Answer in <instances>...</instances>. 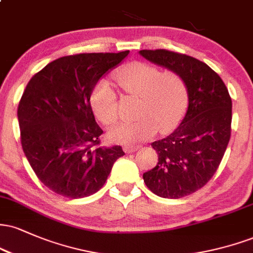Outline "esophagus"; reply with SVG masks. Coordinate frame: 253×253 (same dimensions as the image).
<instances>
[{"instance_id": "1", "label": "esophagus", "mask_w": 253, "mask_h": 253, "mask_svg": "<svg viewBox=\"0 0 253 253\" xmlns=\"http://www.w3.org/2000/svg\"><path fill=\"white\" fill-rule=\"evenodd\" d=\"M139 149H140V146H138V145H136V146H126L125 147V151L130 153V152H135V151H138Z\"/></svg>"}]
</instances>
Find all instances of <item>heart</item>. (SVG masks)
Masks as SVG:
<instances>
[{
	"mask_svg": "<svg viewBox=\"0 0 253 253\" xmlns=\"http://www.w3.org/2000/svg\"><path fill=\"white\" fill-rule=\"evenodd\" d=\"M126 94L138 97L133 121H123L109 130V138L133 146L157 132H167L181 120L187 107L188 91L184 80L173 70L161 71L145 62H130L114 75ZM95 115L104 125L118 120V96L107 81H100L90 96Z\"/></svg>",
	"mask_w": 253,
	"mask_h": 253,
	"instance_id": "obj_1",
	"label": "heart"
}]
</instances>
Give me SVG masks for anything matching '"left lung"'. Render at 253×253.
Segmentation results:
<instances>
[{"mask_svg": "<svg viewBox=\"0 0 253 253\" xmlns=\"http://www.w3.org/2000/svg\"><path fill=\"white\" fill-rule=\"evenodd\" d=\"M139 53L178 72L187 85V113L170 135L151 144L158 163L143 175L153 194L181 199L205 187L221 163L231 138V96L219 75L196 58L168 50Z\"/></svg>", "mask_w": 253, "mask_h": 253, "instance_id": "left-lung-1", "label": "left lung"}]
</instances>
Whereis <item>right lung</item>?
Listing matches in <instances>:
<instances>
[{
	"instance_id": "add662e5",
	"label": "right lung",
	"mask_w": 253,
	"mask_h": 253,
	"mask_svg": "<svg viewBox=\"0 0 253 253\" xmlns=\"http://www.w3.org/2000/svg\"><path fill=\"white\" fill-rule=\"evenodd\" d=\"M129 51L58 58L37 72L17 107L21 145L38 178L69 199L95 194L107 181L121 146H100L103 130L90 96L101 77Z\"/></svg>"
}]
</instances>
